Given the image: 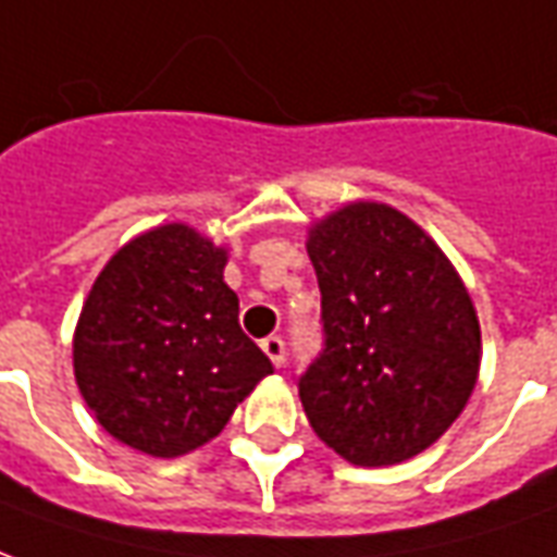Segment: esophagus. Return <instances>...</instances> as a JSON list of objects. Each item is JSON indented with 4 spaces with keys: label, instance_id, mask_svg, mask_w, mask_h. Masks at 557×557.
Instances as JSON below:
<instances>
[{
    "label": "esophagus",
    "instance_id": "obj_1",
    "mask_svg": "<svg viewBox=\"0 0 557 557\" xmlns=\"http://www.w3.org/2000/svg\"><path fill=\"white\" fill-rule=\"evenodd\" d=\"M263 352L270 356V362L275 364V368H282L284 364V338L282 335H270V338L261 341Z\"/></svg>",
    "mask_w": 557,
    "mask_h": 557
}]
</instances>
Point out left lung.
Here are the masks:
<instances>
[{
    "instance_id": "8db88e82",
    "label": "left lung",
    "mask_w": 557,
    "mask_h": 557,
    "mask_svg": "<svg viewBox=\"0 0 557 557\" xmlns=\"http://www.w3.org/2000/svg\"><path fill=\"white\" fill-rule=\"evenodd\" d=\"M323 350L296 388L311 428L356 466L409 460L454 424L481 364L460 275L395 207L359 201L308 239Z\"/></svg>"
}]
</instances>
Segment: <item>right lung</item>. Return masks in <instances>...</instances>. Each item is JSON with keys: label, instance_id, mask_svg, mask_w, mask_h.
Here are the masks:
<instances>
[{"label": "right lung", "instance_id": "obj_1", "mask_svg": "<svg viewBox=\"0 0 557 557\" xmlns=\"http://www.w3.org/2000/svg\"><path fill=\"white\" fill-rule=\"evenodd\" d=\"M225 251L186 225L141 234L85 299L73 371L107 433L150 457H181L228 424L273 362L239 329Z\"/></svg>", "mask_w": 557, "mask_h": 557}]
</instances>
